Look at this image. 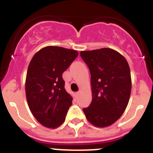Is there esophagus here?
I'll use <instances>...</instances> for the list:
<instances>
[{"label": "esophagus", "mask_w": 153, "mask_h": 153, "mask_svg": "<svg viewBox=\"0 0 153 153\" xmlns=\"http://www.w3.org/2000/svg\"><path fill=\"white\" fill-rule=\"evenodd\" d=\"M79 94H80V92H77V93H76V97H78V96L79 95Z\"/></svg>", "instance_id": "1"}]
</instances>
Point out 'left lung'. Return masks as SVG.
I'll list each match as a JSON object with an SVG mask.
<instances>
[{
  "instance_id": "obj_1",
  "label": "left lung",
  "mask_w": 153,
  "mask_h": 153,
  "mask_svg": "<svg viewBox=\"0 0 153 153\" xmlns=\"http://www.w3.org/2000/svg\"><path fill=\"white\" fill-rule=\"evenodd\" d=\"M91 74L92 102L83 109L89 122L109 126L125 111L132 88L130 69L126 58L110 48L81 51Z\"/></svg>"
}]
</instances>
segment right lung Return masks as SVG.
I'll return each instance as SVG.
<instances>
[{"instance_id": "1", "label": "right lung", "mask_w": 153, "mask_h": 153, "mask_svg": "<svg viewBox=\"0 0 153 153\" xmlns=\"http://www.w3.org/2000/svg\"><path fill=\"white\" fill-rule=\"evenodd\" d=\"M78 56L74 50L47 46L36 52L28 66L25 92L37 121L55 129L64 122L73 97L66 91L62 74Z\"/></svg>"}]
</instances>
